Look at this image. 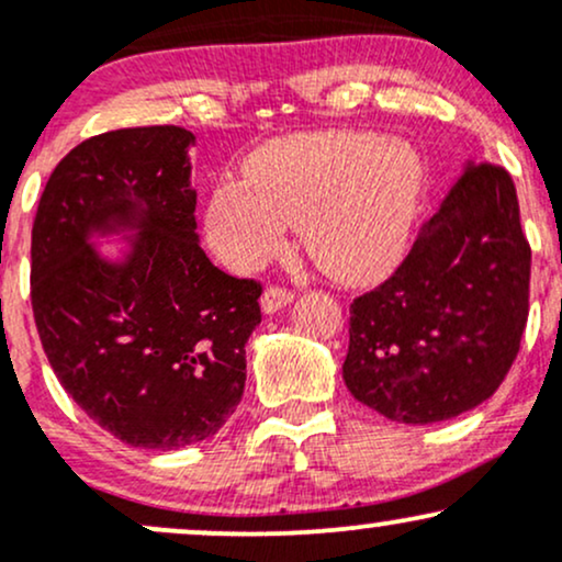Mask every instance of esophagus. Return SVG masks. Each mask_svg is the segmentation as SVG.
<instances>
[{
    "label": "esophagus",
    "mask_w": 562,
    "mask_h": 562,
    "mask_svg": "<svg viewBox=\"0 0 562 562\" xmlns=\"http://www.w3.org/2000/svg\"><path fill=\"white\" fill-rule=\"evenodd\" d=\"M293 299H295V295L285 288H267V290H263V295H261V312L263 314L282 312V308L293 303Z\"/></svg>",
    "instance_id": "esophagus-1"
}]
</instances>
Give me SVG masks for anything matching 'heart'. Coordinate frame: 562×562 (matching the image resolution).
Wrapping results in <instances>:
<instances>
[{
  "label": "heart",
  "instance_id": "heart-1",
  "mask_svg": "<svg viewBox=\"0 0 562 562\" xmlns=\"http://www.w3.org/2000/svg\"><path fill=\"white\" fill-rule=\"evenodd\" d=\"M423 190V160L402 139L295 134L245 160V182L211 190L203 232L224 267L250 272L280 254L285 227H299L322 272L340 285H375L404 259Z\"/></svg>",
  "mask_w": 562,
  "mask_h": 562
}]
</instances>
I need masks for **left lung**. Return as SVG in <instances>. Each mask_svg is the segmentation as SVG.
<instances>
[{
  "instance_id": "obj_1",
  "label": "left lung",
  "mask_w": 562,
  "mask_h": 562,
  "mask_svg": "<svg viewBox=\"0 0 562 562\" xmlns=\"http://www.w3.org/2000/svg\"><path fill=\"white\" fill-rule=\"evenodd\" d=\"M528 277L531 248L513 179L465 160L402 267L351 303L346 389L404 425L475 409L518 353Z\"/></svg>"
}]
</instances>
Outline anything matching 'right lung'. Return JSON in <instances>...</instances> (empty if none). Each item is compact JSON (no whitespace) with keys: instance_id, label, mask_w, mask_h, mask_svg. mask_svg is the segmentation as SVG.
<instances>
[{"instance_id":"add662e5","label":"right lung","mask_w":562,"mask_h":562,"mask_svg":"<svg viewBox=\"0 0 562 562\" xmlns=\"http://www.w3.org/2000/svg\"><path fill=\"white\" fill-rule=\"evenodd\" d=\"M192 145L182 126L81 142L55 166L31 232L44 353L70 398L128 447L214 436L240 404L245 344L261 322V285L200 248Z\"/></svg>"}]
</instances>
